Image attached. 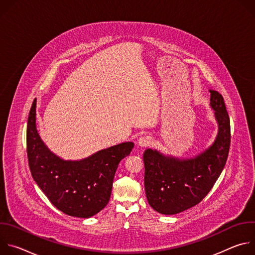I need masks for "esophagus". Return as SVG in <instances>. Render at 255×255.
Segmentation results:
<instances>
[{"instance_id":"34e87169","label":"esophagus","mask_w":255,"mask_h":255,"mask_svg":"<svg viewBox=\"0 0 255 255\" xmlns=\"http://www.w3.org/2000/svg\"><path fill=\"white\" fill-rule=\"evenodd\" d=\"M138 143H139V146H141V147H148L152 144V137L149 135L142 136L139 139Z\"/></svg>"}]
</instances>
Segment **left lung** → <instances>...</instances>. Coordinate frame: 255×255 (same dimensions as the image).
<instances>
[{"label": "left lung", "instance_id": "left-lung-1", "mask_svg": "<svg viewBox=\"0 0 255 255\" xmlns=\"http://www.w3.org/2000/svg\"><path fill=\"white\" fill-rule=\"evenodd\" d=\"M209 91L210 104L219 125L212 146L190 159L163 156L152 149L143 154L145 193L150 207L160 214L173 215L198 205L225 166L231 142L230 119L222 95Z\"/></svg>", "mask_w": 255, "mask_h": 255}]
</instances>
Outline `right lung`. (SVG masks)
<instances>
[{
	"mask_svg": "<svg viewBox=\"0 0 255 255\" xmlns=\"http://www.w3.org/2000/svg\"><path fill=\"white\" fill-rule=\"evenodd\" d=\"M27 157L32 177L51 204L66 215L90 218L109 203L119 162L134 143L124 142L80 161L54 155L36 129V99L27 122Z\"/></svg>",
	"mask_w": 255,
	"mask_h": 255,
	"instance_id": "obj_1",
	"label": "right lung"
}]
</instances>
